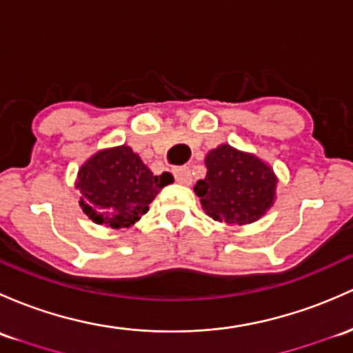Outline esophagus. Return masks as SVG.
<instances>
[{"label":"esophagus","mask_w":353,"mask_h":353,"mask_svg":"<svg viewBox=\"0 0 353 353\" xmlns=\"http://www.w3.org/2000/svg\"><path fill=\"white\" fill-rule=\"evenodd\" d=\"M173 175H175L178 183L192 185V172L188 166H178V168L173 170Z\"/></svg>","instance_id":"obj_1"}]
</instances>
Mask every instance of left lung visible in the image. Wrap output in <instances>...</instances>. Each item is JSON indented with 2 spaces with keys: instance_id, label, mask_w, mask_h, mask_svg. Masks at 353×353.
Here are the masks:
<instances>
[{
  "instance_id": "left-lung-1",
  "label": "left lung",
  "mask_w": 353,
  "mask_h": 353,
  "mask_svg": "<svg viewBox=\"0 0 353 353\" xmlns=\"http://www.w3.org/2000/svg\"><path fill=\"white\" fill-rule=\"evenodd\" d=\"M207 175L193 192L208 217L229 225L259 221L276 200L278 176L254 153L219 145L205 157Z\"/></svg>"
}]
</instances>
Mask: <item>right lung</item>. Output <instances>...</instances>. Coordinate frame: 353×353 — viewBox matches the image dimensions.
<instances>
[{"label": "right lung", "mask_w": 353, "mask_h": 353, "mask_svg": "<svg viewBox=\"0 0 353 353\" xmlns=\"http://www.w3.org/2000/svg\"><path fill=\"white\" fill-rule=\"evenodd\" d=\"M172 181V173L154 176L131 146L121 145L104 148L87 158L77 172L75 188L81 192L79 205L94 223L128 229Z\"/></svg>", "instance_id": "1"}]
</instances>
